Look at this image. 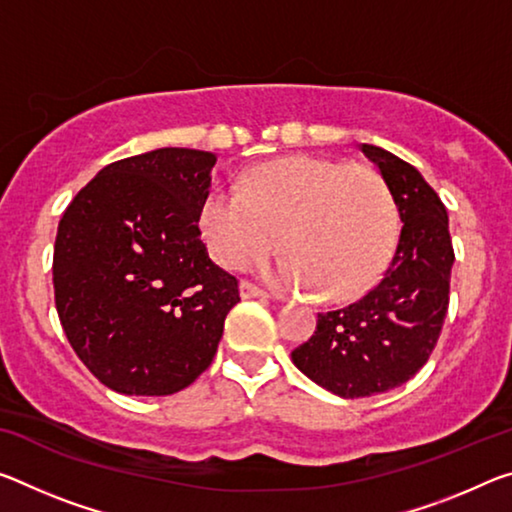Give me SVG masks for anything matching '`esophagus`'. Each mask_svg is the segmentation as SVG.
Instances as JSON below:
<instances>
[{"label":"esophagus","instance_id":"obj_1","mask_svg":"<svg viewBox=\"0 0 512 512\" xmlns=\"http://www.w3.org/2000/svg\"><path fill=\"white\" fill-rule=\"evenodd\" d=\"M239 294H241V298H266L269 296L264 289L255 287L253 282H248V280H243L239 285Z\"/></svg>","mask_w":512,"mask_h":512}]
</instances>
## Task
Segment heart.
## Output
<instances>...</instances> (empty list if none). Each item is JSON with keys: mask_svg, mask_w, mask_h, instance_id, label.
Masks as SVG:
<instances>
[{"mask_svg": "<svg viewBox=\"0 0 512 512\" xmlns=\"http://www.w3.org/2000/svg\"><path fill=\"white\" fill-rule=\"evenodd\" d=\"M209 253L246 269L280 246L273 266L287 287H316L330 303L376 285L396 246V207L369 168L294 154L253 166L241 191L218 189L200 209Z\"/></svg>", "mask_w": 512, "mask_h": 512, "instance_id": "1", "label": "heart"}]
</instances>
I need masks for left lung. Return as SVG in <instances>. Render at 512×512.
<instances>
[{"instance_id": "obj_1", "label": "left lung", "mask_w": 512, "mask_h": 512, "mask_svg": "<svg viewBox=\"0 0 512 512\" xmlns=\"http://www.w3.org/2000/svg\"><path fill=\"white\" fill-rule=\"evenodd\" d=\"M401 218L383 280L358 303L323 312L314 335L291 353L296 367L342 399L383 394L415 376L440 337L453 266L449 216L415 166L362 143Z\"/></svg>"}]
</instances>
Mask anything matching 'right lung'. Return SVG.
Here are the masks:
<instances>
[{"mask_svg": "<svg viewBox=\"0 0 512 512\" xmlns=\"http://www.w3.org/2000/svg\"><path fill=\"white\" fill-rule=\"evenodd\" d=\"M214 152L159 148L104 166L59 223L54 300L77 358L127 396L189 387L223 337L239 282L200 239Z\"/></svg>", "mask_w": 512, "mask_h": 512, "instance_id": "obj_1", "label": "right lung"}]
</instances>
